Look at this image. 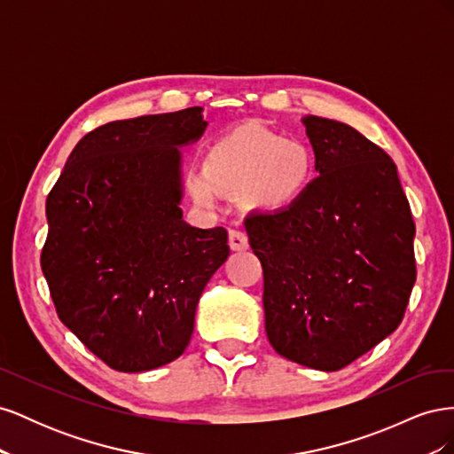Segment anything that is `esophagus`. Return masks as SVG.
Listing matches in <instances>:
<instances>
[{
	"label": "esophagus",
	"instance_id": "1",
	"mask_svg": "<svg viewBox=\"0 0 454 454\" xmlns=\"http://www.w3.org/2000/svg\"><path fill=\"white\" fill-rule=\"evenodd\" d=\"M229 246L232 252H240L248 248V237H246V232L239 231V229H231L229 231Z\"/></svg>",
	"mask_w": 454,
	"mask_h": 454
}]
</instances>
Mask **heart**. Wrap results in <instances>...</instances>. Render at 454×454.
<instances>
[{
  "label": "heart",
  "instance_id": "heart-1",
  "mask_svg": "<svg viewBox=\"0 0 454 454\" xmlns=\"http://www.w3.org/2000/svg\"><path fill=\"white\" fill-rule=\"evenodd\" d=\"M314 177V153L307 142L263 129H240L214 142L202 172L189 177L200 204H212L215 190L235 193L257 210H282L305 195Z\"/></svg>",
  "mask_w": 454,
  "mask_h": 454
}]
</instances>
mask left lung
Returning <instances> with one entry per match:
<instances>
[{
    "mask_svg": "<svg viewBox=\"0 0 454 454\" xmlns=\"http://www.w3.org/2000/svg\"><path fill=\"white\" fill-rule=\"evenodd\" d=\"M316 155L305 195L244 227L263 267L265 332L284 358L347 367L402 324L417 280L415 222L394 160L356 129L303 119Z\"/></svg>",
    "mask_w": 454,
    "mask_h": 454,
    "instance_id": "left-lung-1",
    "label": "left lung"
}]
</instances>
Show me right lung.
I'll return each instance as SVG.
<instances>
[{
    "label": "right lung",
    "mask_w": 454,
    "mask_h": 454,
    "mask_svg": "<svg viewBox=\"0 0 454 454\" xmlns=\"http://www.w3.org/2000/svg\"><path fill=\"white\" fill-rule=\"evenodd\" d=\"M204 129L202 107L107 122L79 140L47 197L41 270L54 309L122 373L180 358L229 257L223 227L182 219L180 147Z\"/></svg>",
    "instance_id": "obj_1"
}]
</instances>
